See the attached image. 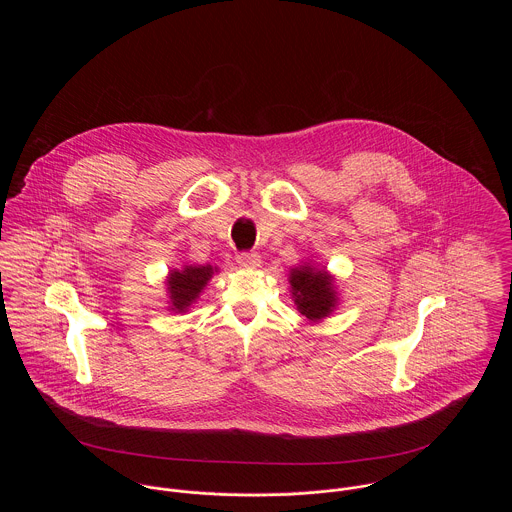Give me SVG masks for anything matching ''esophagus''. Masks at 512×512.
Wrapping results in <instances>:
<instances>
[{
	"mask_svg": "<svg viewBox=\"0 0 512 512\" xmlns=\"http://www.w3.org/2000/svg\"><path fill=\"white\" fill-rule=\"evenodd\" d=\"M236 262L240 266H246V268H256V266H260V256L254 250H246V252H240L236 256Z\"/></svg>",
	"mask_w": 512,
	"mask_h": 512,
	"instance_id": "obj_1",
	"label": "esophagus"
}]
</instances>
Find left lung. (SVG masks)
<instances>
[{
	"mask_svg": "<svg viewBox=\"0 0 512 512\" xmlns=\"http://www.w3.org/2000/svg\"><path fill=\"white\" fill-rule=\"evenodd\" d=\"M295 305L301 315L309 319H321L331 313L335 305V292L331 276L315 272L311 266L295 268L290 278Z\"/></svg>",
	"mask_w": 512,
	"mask_h": 512,
	"instance_id": "left-lung-1",
	"label": "left lung"
}]
</instances>
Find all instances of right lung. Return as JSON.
I'll use <instances>...</instances> for the list:
<instances>
[{"label": "right lung", "instance_id": "right-lung-1", "mask_svg": "<svg viewBox=\"0 0 512 512\" xmlns=\"http://www.w3.org/2000/svg\"><path fill=\"white\" fill-rule=\"evenodd\" d=\"M213 272L217 268L213 266H187L185 270L171 272V278L167 280L169 286V297L173 301L175 311H185L193 299L205 288V284L211 280Z\"/></svg>", "mask_w": 512, "mask_h": 512}]
</instances>
